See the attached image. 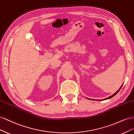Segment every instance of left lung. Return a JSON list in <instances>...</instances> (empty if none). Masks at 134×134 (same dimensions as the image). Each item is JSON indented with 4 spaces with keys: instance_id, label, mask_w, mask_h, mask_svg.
Instances as JSON below:
<instances>
[{
    "instance_id": "obj_1",
    "label": "left lung",
    "mask_w": 134,
    "mask_h": 134,
    "mask_svg": "<svg viewBox=\"0 0 134 134\" xmlns=\"http://www.w3.org/2000/svg\"><path fill=\"white\" fill-rule=\"evenodd\" d=\"M121 87H122V86H121V88H120L119 89V90L118 91H117V92H116L115 93H114V94H113V95H112L111 96H110V97H108V98H106V99H109V98H112V97H113V96H115V95H116V94H117V93H118V92H119V91L120 90V89L121 88ZM88 99H89V98H88Z\"/></svg>"
}]
</instances>
